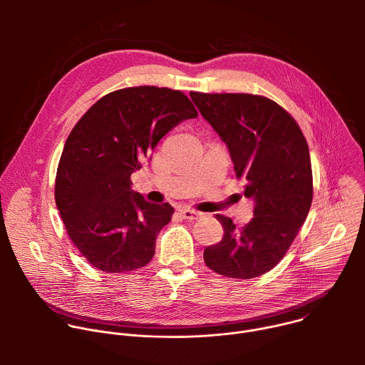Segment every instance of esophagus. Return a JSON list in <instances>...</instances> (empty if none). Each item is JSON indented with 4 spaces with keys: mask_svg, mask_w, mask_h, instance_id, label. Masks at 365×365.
<instances>
[{
    "mask_svg": "<svg viewBox=\"0 0 365 365\" xmlns=\"http://www.w3.org/2000/svg\"><path fill=\"white\" fill-rule=\"evenodd\" d=\"M179 214H180L182 218L190 220V221L197 220V218L202 215L200 212H197V211H195V210H190V207H182V210H179Z\"/></svg>",
    "mask_w": 365,
    "mask_h": 365,
    "instance_id": "obj_1",
    "label": "esophagus"
}]
</instances>
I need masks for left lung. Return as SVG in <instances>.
<instances>
[{
	"mask_svg": "<svg viewBox=\"0 0 365 365\" xmlns=\"http://www.w3.org/2000/svg\"><path fill=\"white\" fill-rule=\"evenodd\" d=\"M190 98L227 144L237 178L248 182L244 196L254 202V217L241 230L217 215L224 237L205 248V264L231 279L258 277L284 257L309 214L314 186L306 138L269 98L200 92Z\"/></svg>",
	"mask_w": 365,
	"mask_h": 365,
	"instance_id": "1",
	"label": "left lung"
}]
</instances>
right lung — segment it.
I'll return each instance as SVG.
<instances>
[{
  "label": "right lung",
  "mask_w": 365,
  "mask_h": 365,
  "mask_svg": "<svg viewBox=\"0 0 365 365\" xmlns=\"http://www.w3.org/2000/svg\"><path fill=\"white\" fill-rule=\"evenodd\" d=\"M180 91L125 88L96 101L71 131L58 168L55 199L66 231L106 273L150 263L155 238L175 212L131 189V175L178 124L196 118Z\"/></svg>",
  "instance_id": "1"
}]
</instances>
